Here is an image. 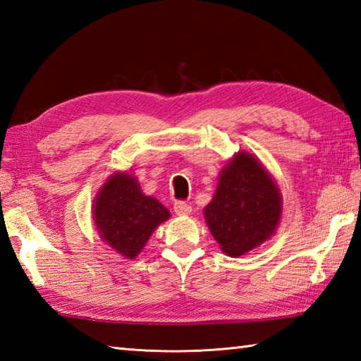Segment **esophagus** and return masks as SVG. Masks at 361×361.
<instances>
[{"label":"esophagus","instance_id":"obj_1","mask_svg":"<svg viewBox=\"0 0 361 361\" xmlns=\"http://www.w3.org/2000/svg\"><path fill=\"white\" fill-rule=\"evenodd\" d=\"M173 211L176 216H188V214H190V211H192V208L185 202H176L173 204Z\"/></svg>","mask_w":361,"mask_h":361}]
</instances>
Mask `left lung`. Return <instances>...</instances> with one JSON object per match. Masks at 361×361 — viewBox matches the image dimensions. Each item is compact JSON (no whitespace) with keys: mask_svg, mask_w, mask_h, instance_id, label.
Wrapping results in <instances>:
<instances>
[{"mask_svg":"<svg viewBox=\"0 0 361 361\" xmlns=\"http://www.w3.org/2000/svg\"><path fill=\"white\" fill-rule=\"evenodd\" d=\"M281 214L278 185L255 155L242 150L221 171L204 220L221 251L235 257L270 239Z\"/></svg>","mask_w":361,"mask_h":361,"instance_id":"8db88e82","label":"left lung"}]
</instances>
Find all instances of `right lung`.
I'll return each instance as SVG.
<instances>
[{
    "label": "right lung",
    "mask_w": 361,
    "mask_h": 361,
    "mask_svg": "<svg viewBox=\"0 0 361 361\" xmlns=\"http://www.w3.org/2000/svg\"><path fill=\"white\" fill-rule=\"evenodd\" d=\"M171 212L157 198L144 195L127 172L113 173L93 203V220L101 239L127 259L140 255L149 237Z\"/></svg>",
    "instance_id": "obj_1"
}]
</instances>
